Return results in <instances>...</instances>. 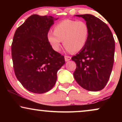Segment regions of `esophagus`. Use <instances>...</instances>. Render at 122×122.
Wrapping results in <instances>:
<instances>
[{
	"label": "esophagus",
	"instance_id": "1",
	"mask_svg": "<svg viewBox=\"0 0 122 122\" xmlns=\"http://www.w3.org/2000/svg\"><path fill=\"white\" fill-rule=\"evenodd\" d=\"M71 60V57L70 56H65V61H68Z\"/></svg>",
	"mask_w": 122,
	"mask_h": 122
}]
</instances>
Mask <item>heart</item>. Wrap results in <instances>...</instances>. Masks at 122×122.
I'll use <instances>...</instances> for the list:
<instances>
[{
  "instance_id": "b5f03b06",
  "label": "heart",
  "mask_w": 122,
  "mask_h": 122,
  "mask_svg": "<svg viewBox=\"0 0 122 122\" xmlns=\"http://www.w3.org/2000/svg\"><path fill=\"white\" fill-rule=\"evenodd\" d=\"M89 34V26L84 21L65 19L55 25L47 38L55 51H59L63 41L67 51L77 52L85 47Z\"/></svg>"
}]
</instances>
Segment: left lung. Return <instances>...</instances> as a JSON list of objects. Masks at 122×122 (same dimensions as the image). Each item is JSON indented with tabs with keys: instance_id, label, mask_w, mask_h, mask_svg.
<instances>
[{
	"instance_id": "left-lung-1",
	"label": "left lung",
	"mask_w": 122,
	"mask_h": 122,
	"mask_svg": "<svg viewBox=\"0 0 122 122\" xmlns=\"http://www.w3.org/2000/svg\"><path fill=\"white\" fill-rule=\"evenodd\" d=\"M84 19L89 34L85 47L72 57L76 64L73 76L77 82L90 91H99L108 81L114 61L115 40L104 22L91 14L76 15Z\"/></svg>"
}]
</instances>
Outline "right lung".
<instances>
[{"instance_id": "obj_1", "label": "right lung", "mask_w": 122, "mask_h": 122, "mask_svg": "<svg viewBox=\"0 0 122 122\" xmlns=\"http://www.w3.org/2000/svg\"><path fill=\"white\" fill-rule=\"evenodd\" d=\"M58 19L32 15L14 36L11 55L15 76L23 87L33 93L50 91L56 82L57 72L65 62L64 56L53 49L47 38Z\"/></svg>"}]
</instances>
